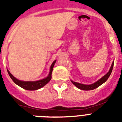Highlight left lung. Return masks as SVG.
I'll list each match as a JSON object with an SVG mask.
<instances>
[{"label": "left lung", "instance_id": "obj_1", "mask_svg": "<svg viewBox=\"0 0 122 122\" xmlns=\"http://www.w3.org/2000/svg\"><path fill=\"white\" fill-rule=\"evenodd\" d=\"M114 62H112V64L111 66V68H110L109 71L108 73L106 74H105L103 77H101L100 80H98V81H97L96 82H95L93 84H90V85H84V84H79V83L76 82L72 81L71 82L73 83L74 86H76V87H77L78 89H81V90H93V89H96L99 86H101V84H103V83L105 82L107 80V79L109 78V76L111 75L112 73V71L113 69V66H114Z\"/></svg>", "mask_w": 122, "mask_h": 122}]
</instances>
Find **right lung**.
Listing matches in <instances>:
<instances>
[{
    "label": "right lung",
    "instance_id": "obj_1",
    "mask_svg": "<svg viewBox=\"0 0 122 122\" xmlns=\"http://www.w3.org/2000/svg\"><path fill=\"white\" fill-rule=\"evenodd\" d=\"M56 60H54L53 62V63H52L51 66L50 68V72H49V74L48 75V76L46 78L43 79H41V80L38 81H19L18 79H17L16 78H15L12 74L10 73L9 71L7 70L8 71V74L9 76H10V77L11 78L13 81L14 82L15 84H16L18 86H20L21 87L23 88V89H25V90H37V89H39L41 87H43V86H45L46 84H48L50 80L51 79V74L52 70H53V67L54 66V64L56 63Z\"/></svg>",
    "mask_w": 122,
    "mask_h": 122
}]
</instances>
